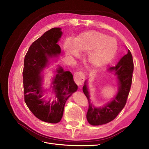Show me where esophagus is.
I'll use <instances>...</instances> for the list:
<instances>
[{"label":"esophagus","mask_w":149,"mask_h":149,"mask_svg":"<svg viewBox=\"0 0 149 149\" xmlns=\"http://www.w3.org/2000/svg\"><path fill=\"white\" fill-rule=\"evenodd\" d=\"M74 80L78 85H81L84 81V74L82 71H77L74 74Z\"/></svg>","instance_id":"obj_1"}]
</instances>
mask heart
I'll return each mask as SVG.
<instances>
[{
	"instance_id": "1",
	"label": "heart",
	"mask_w": 149,
	"mask_h": 149,
	"mask_svg": "<svg viewBox=\"0 0 149 149\" xmlns=\"http://www.w3.org/2000/svg\"><path fill=\"white\" fill-rule=\"evenodd\" d=\"M67 55L82 56L88 53L89 63L94 68H102L113 59L118 49L116 40L96 30L86 31L79 34L72 41L63 45Z\"/></svg>"
}]
</instances>
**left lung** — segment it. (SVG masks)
<instances>
[{"mask_svg":"<svg viewBox=\"0 0 149 149\" xmlns=\"http://www.w3.org/2000/svg\"><path fill=\"white\" fill-rule=\"evenodd\" d=\"M109 70L116 71L118 81V93L111 102L102 108L94 107L89 102V94L86 84L84 85L83 91L88 100L89 107L86 114L88 123L92 125L107 124L113 120L125 106L132 81L134 62L129 49L114 67Z\"/></svg>","mask_w":149,"mask_h":149,"instance_id":"left-lung-1","label":"left lung"}]
</instances>
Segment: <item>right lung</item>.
<instances>
[{
	"label": "right lung",
	"mask_w": 149,
	"mask_h": 149,
	"mask_svg": "<svg viewBox=\"0 0 149 149\" xmlns=\"http://www.w3.org/2000/svg\"><path fill=\"white\" fill-rule=\"evenodd\" d=\"M62 35L60 28H53L31 45L24 58L23 83L24 100L33 115L44 122L55 124L61 120L66 100L78 89L70 71L60 67L53 82L55 100L49 102L43 100L41 88V71L46 66L48 56L61 53L57 44Z\"/></svg>",
	"instance_id": "add662e5"
}]
</instances>
